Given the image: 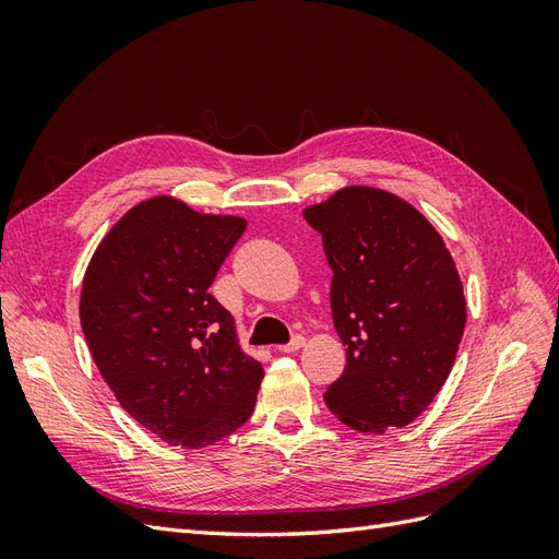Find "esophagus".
Segmentation results:
<instances>
[{"instance_id":"esophagus-1","label":"esophagus","mask_w":559,"mask_h":559,"mask_svg":"<svg viewBox=\"0 0 559 559\" xmlns=\"http://www.w3.org/2000/svg\"><path fill=\"white\" fill-rule=\"evenodd\" d=\"M302 345H306V337H302V335H294L289 343H286V345H280V347H277V352H282V354H292V352L300 349Z\"/></svg>"}]
</instances>
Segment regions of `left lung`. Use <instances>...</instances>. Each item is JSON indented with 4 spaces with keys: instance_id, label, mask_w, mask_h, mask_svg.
Wrapping results in <instances>:
<instances>
[{
    "instance_id": "left-lung-1",
    "label": "left lung",
    "mask_w": 559,
    "mask_h": 559,
    "mask_svg": "<svg viewBox=\"0 0 559 559\" xmlns=\"http://www.w3.org/2000/svg\"><path fill=\"white\" fill-rule=\"evenodd\" d=\"M302 216L324 242L333 324L347 347L326 408L364 433L411 425L441 392L464 333L454 259L425 216L380 189L347 186Z\"/></svg>"
}]
</instances>
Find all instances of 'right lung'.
I'll use <instances>...</instances> for the list:
<instances>
[{
	"label": "right lung",
	"instance_id": "add662e5",
	"mask_svg": "<svg viewBox=\"0 0 559 559\" xmlns=\"http://www.w3.org/2000/svg\"><path fill=\"white\" fill-rule=\"evenodd\" d=\"M245 226L151 198L107 233L83 277L81 329L99 373L126 413L170 445L222 441L257 405L263 368L210 294Z\"/></svg>",
	"mask_w": 559,
	"mask_h": 559
}]
</instances>
